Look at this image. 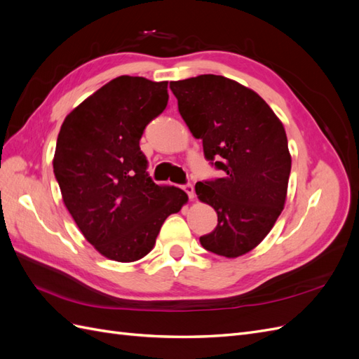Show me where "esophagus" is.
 <instances>
[{"label":"esophagus","instance_id":"34e87169","mask_svg":"<svg viewBox=\"0 0 359 359\" xmlns=\"http://www.w3.org/2000/svg\"><path fill=\"white\" fill-rule=\"evenodd\" d=\"M182 190L189 194L190 199H194V187L191 184H186V186H182Z\"/></svg>","mask_w":359,"mask_h":359}]
</instances>
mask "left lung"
Here are the masks:
<instances>
[{"mask_svg": "<svg viewBox=\"0 0 359 359\" xmlns=\"http://www.w3.org/2000/svg\"><path fill=\"white\" fill-rule=\"evenodd\" d=\"M170 90L205 158L224 172L194 187L219 222L202 247L229 259L252 252L285 208L292 158L283 124L257 93L224 76L170 82Z\"/></svg>", "mask_w": 359, "mask_h": 359, "instance_id": "left-lung-1", "label": "left lung"}]
</instances>
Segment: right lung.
Instances as JSON below:
<instances>
[{
	"instance_id": "obj_1",
	"label": "right lung",
	"mask_w": 359,
	"mask_h": 359,
	"mask_svg": "<svg viewBox=\"0 0 359 359\" xmlns=\"http://www.w3.org/2000/svg\"><path fill=\"white\" fill-rule=\"evenodd\" d=\"M168 82L119 76L66 116L53 173L62 202L85 240L107 259L135 262L189 196L157 186L139 147L147 124L166 109Z\"/></svg>"
}]
</instances>
